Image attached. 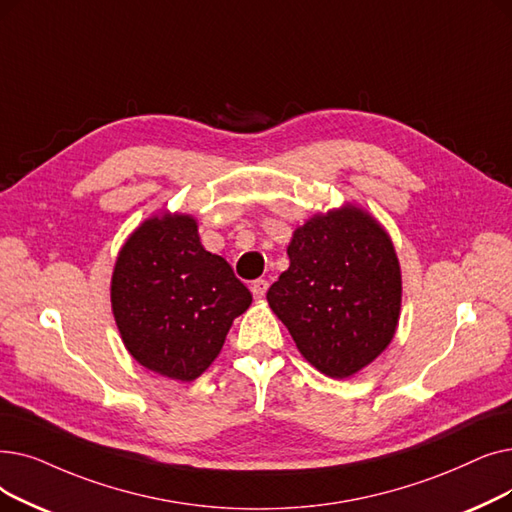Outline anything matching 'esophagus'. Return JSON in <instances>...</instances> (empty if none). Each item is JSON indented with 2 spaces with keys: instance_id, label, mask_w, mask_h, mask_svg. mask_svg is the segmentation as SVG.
Masks as SVG:
<instances>
[{
  "instance_id": "34e87169",
  "label": "esophagus",
  "mask_w": 512,
  "mask_h": 512,
  "mask_svg": "<svg viewBox=\"0 0 512 512\" xmlns=\"http://www.w3.org/2000/svg\"><path fill=\"white\" fill-rule=\"evenodd\" d=\"M268 286H270V282H268V280L259 278V280H255V282L251 284V291H253V295H255L257 299H263V297H265V293H268Z\"/></svg>"
}]
</instances>
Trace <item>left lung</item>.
Segmentation results:
<instances>
[{
  "instance_id": "1",
  "label": "left lung",
  "mask_w": 512,
  "mask_h": 512,
  "mask_svg": "<svg viewBox=\"0 0 512 512\" xmlns=\"http://www.w3.org/2000/svg\"><path fill=\"white\" fill-rule=\"evenodd\" d=\"M286 253L291 265L270 286L268 303L311 366L349 379L395 337L402 270L393 240L379 219L345 203L309 217Z\"/></svg>"
}]
</instances>
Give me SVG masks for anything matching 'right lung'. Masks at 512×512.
Here are the masks:
<instances>
[{"instance_id": "obj_1", "label": "right lung", "mask_w": 512, "mask_h": 512, "mask_svg": "<svg viewBox=\"0 0 512 512\" xmlns=\"http://www.w3.org/2000/svg\"><path fill=\"white\" fill-rule=\"evenodd\" d=\"M253 295L209 253L188 213L152 215L117 255L110 305L129 355L173 381L198 379L219 355Z\"/></svg>"}]
</instances>
